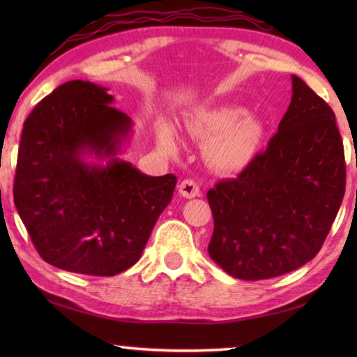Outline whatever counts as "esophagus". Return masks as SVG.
Instances as JSON below:
<instances>
[{
    "mask_svg": "<svg viewBox=\"0 0 357 357\" xmlns=\"http://www.w3.org/2000/svg\"><path fill=\"white\" fill-rule=\"evenodd\" d=\"M179 193L184 198H195L200 195V185L192 179H184L183 183L179 184Z\"/></svg>",
    "mask_w": 357,
    "mask_h": 357,
    "instance_id": "obj_1",
    "label": "esophagus"
}]
</instances>
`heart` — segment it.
<instances>
[{"instance_id":"heart-1","label":"heart","mask_w":357,"mask_h":357,"mask_svg":"<svg viewBox=\"0 0 357 357\" xmlns=\"http://www.w3.org/2000/svg\"><path fill=\"white\" fill-rule=\"evenodd\" d=\"M189 130L209 140L206 155L209 164L220 172H239L255 159L264 140V124L238 105H223L198 110L189 121ZM159 144L168 153L178 151V138L170 126H162Z\"/></svg>"}]
</instances>
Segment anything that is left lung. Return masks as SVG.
Wrapping results in <instances>:
<instances>
[{
    "label": "left lung",
    "mask_w": 357,
    "mask_h": 357,
    "mask_svg": "<svg viewBox=\"0 0 357 357\" xmlns=\"http://www.w3.org/2000/svg\"><path fill=\"white\" fill-rule=\"evenodd\" d=\"M279 132L238 178L208 192L209 257L241 280L271 279L317 255L345 195L335 114L299 77Z\"/></svg>",
    "instance_id": "obj_1"
}]
</instances>
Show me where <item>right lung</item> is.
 <instances>
[{
	"label": "right lung",
	"instance_id": "add662e5",
	"mask_svg": "<svg viewBox=\"0 0 357 357\" xmlns=\"http://www.w3.org/2000/svg\"><path fill=\"white\" fill-rule=\"evenodd\" d=\"M113 102L107 88L70 80L23 124L15 208L39 255L69 273L110 277L134 266L176 185L173 174L148 176L119 159L132 119Z\"/></svg>",
	"mask_w": 357,
	"mask_h": 357
}]
</instances>
